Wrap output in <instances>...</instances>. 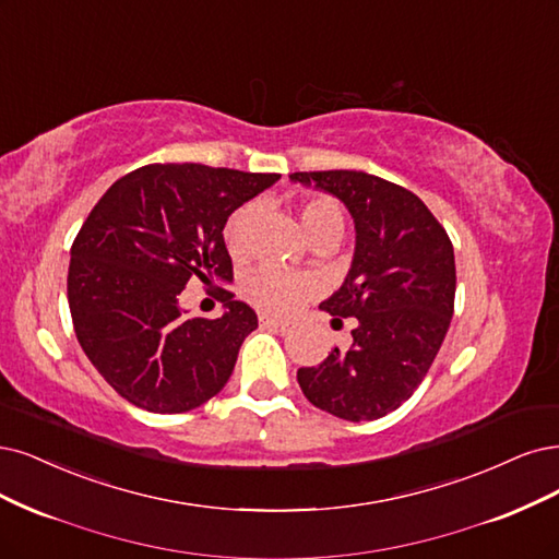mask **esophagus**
I'll return each instance as SVG.
<instances>
[{
  "instance_id": "1",
  "label": "esophagus",
  "mask_w": 559,
  "mask_h": 559,
  "mask_svg": "<svg viewBox=\"0 0 559 559\" xmlns=\"http://www.w3.org/2000/svg\"><path fill=\"white\" fill-rule=\"evenodd\" d=\"M259 321H261V325H265V329H286L288 325V321L271 317V314H259Z\"/></svg>"
}]
</instances>
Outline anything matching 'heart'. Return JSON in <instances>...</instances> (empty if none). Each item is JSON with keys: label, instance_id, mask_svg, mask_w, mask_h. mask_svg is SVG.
I'll use <instances>...</instances> for the list:
<instances>
[{"label": "heart", "instance_id": "heart-1", "mask_svg": "<svg viewBox=\"0 0 559 559\" xmlns=\"http://www.w3.org/2000/svg\"><path fill=\"white\" fill-rule=\"evenodd\" d=\"M298 213H300V224L305 228V234L312 242L340 240L344 230V215L335 199L310 197L300 203ZM249 217H252V205H240L224 226L226 247L234 254H238L245 245ZM242 292L247 300L261 307V310L275 312V314H288L294 312L302 300H307L314 294V282L302 273L284 271V267H273V265H261L245 277Z\"/></svg>", "mask_w": 559, "mask_h": 559}]
</instances>
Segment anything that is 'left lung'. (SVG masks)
Segmentation results:
<instances>
[{"label": "left lung", "instance_id": "left-lung-1", "mask_svg": "<svg viewBox=\"0 0 559 559\" xmlns=\"http://www.w3.org/2000/svg\"><path fill=\"white\" fill-rule=\"evenodd\" d=\"M337 197L356 224L352 271L319 307L356 317L349 352L337 346L298 383L314 407L344 420L395 412L426 379L455 302V257L447 228L409 189L362 170L288 176Z\"/></svg>", "mask_w": 559, "mask_h": 559}]
</instances>
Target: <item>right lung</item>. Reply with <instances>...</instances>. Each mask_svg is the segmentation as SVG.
Listing matches in <instances>:
<instances>
[{
	"instance_id": "add662e5",
	"label": "right lung",
	"mask_w": 559,
	"mask_h": 559,
	"mask_svg": "<svg viewBox=\"0 0 559 559\" xmlns=\"http://www.w3.org/2000/svg\"><path fill=\"white\" fill-rule=\"evenodd\" d=\"M277 180V173L147 164L92 207L71 245L69 310L83 352L127 402L182 414L226 386L257 312L219 288V319H185L178 296L191 277L234 280L224 226Z\"/></svg>"
}]
</instances>
